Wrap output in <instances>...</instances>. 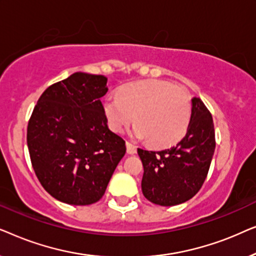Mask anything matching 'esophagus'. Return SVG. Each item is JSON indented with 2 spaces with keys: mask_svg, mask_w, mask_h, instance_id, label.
Listing matches in <instances>:
<instances>
[{
  "mask_svg": "<svg viewBox=\"0 0 256 256\" xmlns=\"http://www.w3.org/2000/svg\"><path fill=\"white\" fill-rule=\"evenodd\" d=\"M126 146H127V152L129 155H134V154L138 152V149H136V146L132 144L130 142L126 143Z\"/></svg>",
  "mask_w": 256,
  "mask_h": 256,
  "instance_id": "34e87169",
  "label": "esophagus"
}]
</instances>
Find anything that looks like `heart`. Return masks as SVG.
<instances>
[{
    "instance_id": "1",
    "label": "heart",
    "mask_w": 256,
    "mask_h": 256,
    "mask_svg": "<svg viewBox=\"0 0 256 256\" xmlns=\"http://www.w3.org/2000/svg\"><path fill=\"white\" fill-rule=\"evenodd\" d=\"M104 110L112 130L121 132L135 120L136 138L152 146H169L186 132L192 104L184 88L154 79L124 86L118 96L106 98Z\"/></svg>"
}]
</instances>
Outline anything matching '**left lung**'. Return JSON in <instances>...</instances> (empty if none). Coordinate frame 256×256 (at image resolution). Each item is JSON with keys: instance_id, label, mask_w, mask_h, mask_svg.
<instances>
[{"instance_id": "1", "label": "left lung", "mask_w": 256, "mask_h": 256, "mask_svg": "<svg viewBox=\"0 0 256 256\" xmlns=\"http://www.w3.org/2000/svg\"><path fill=\"white\" fill-rule=\"evenodd\" d=\"M214 149L212 115L199 98H194L188 132L176 146L160 152L138 149L144 170L143 196L160 206L191 199L204 184Z\"/></svg>"}]
</instances>
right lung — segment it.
I'll return each instance as SVG.
<instances>
[{
    "instance_id": "add662e5",
    "label": "right lung",
    "mask_w": 256,
    "mask_h": 256,
    "mask_svg": "<svg viewBox=\"0 0 256 256\" xmlns=\"http://www.w3.org/2000/svg\"><path fill=\"white\" fill-rule=\"evenodd\" d=\"M106 84L104 76L73 73L44 90L28 124L34 174L46 192L66 204L100 200L126 154L124 140L107 126L100 100Z\"/></svg>"
}]
</instances>
